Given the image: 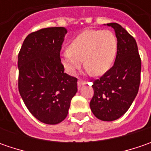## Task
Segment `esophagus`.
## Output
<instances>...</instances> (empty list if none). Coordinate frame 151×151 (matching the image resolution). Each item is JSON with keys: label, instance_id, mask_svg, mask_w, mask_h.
Here are the masks:
<instances>
[{"label": "esophagus", "instance_id": "1", "mask_svg": "<svg viewBox=\"0 0 151 151\" xmlns=\"http://www.w3.org/2000/svg\"><path fill=\"white\" fill-rule=\"evenodd\" d=\"M86 84V81H82V80H79L78 82H77V85H78V88L80 89L82 86H84V85Z\"/></svg>", "mask_w": 151, "mask_h": 151}]
</instances>
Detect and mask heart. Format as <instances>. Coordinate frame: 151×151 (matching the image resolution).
I'll list each match as a JSON object with an SVG mask.
<instances>
[{
	"instance_id": "b5f03b06",
	"label": "heart",
	"mask_w": 151,
	"mask_h": 151,
	"mask_svg": "<svg viewBox=\"0 0 151 151\" xmlns=\"http://www.w3.org/2000/svg\"><path fill=\"white\" fill-rule=\"evenodd\" d=\"M117 53V39L109 30H85L76 36L62 52L61 62L67 73L74 76L82 65L93 75L100 76L112 67Z\"/></svg>"
}]
</instances>
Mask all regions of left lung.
I'll list each match as a JSON object with an SVG mask.
<instances>
[{
	"label": "left lung",
	"instance_id": "1",
	"mask_svg": "<svg viewBox=\"0 0 151 151\" xmlns=\"http://www.w3.org/2000/svg\"><path fill=\"white\" fill-rule=\"evenodd\" d=\"M117 38V55L113 66L93 81L94 95L90 102L92 113L102 121L123 116L134 100L140 84L141 60L135 39L121 25L107 23Z\"/></svg>",
	"mask_w": 151,
	"mask_h": 151
}]
</instances>
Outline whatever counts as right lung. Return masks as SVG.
<instances>
[{"label": "right lung", "mask_w": 151, "mask_h": 151, "mask_svg": "<svg viewBox=\"0 0 151 151\" xmlns=\"http://www.w3.org/2000/svg\"><path fill=\"white\" fill-rule=\"evenodd\" d=\"M67 30L47 27L28 34L18 54V90L40 122L57 124L66 118L77 79L64 72L60 50Z\"/></svg>", "instance_id": "add662e5"}]
</instances>
